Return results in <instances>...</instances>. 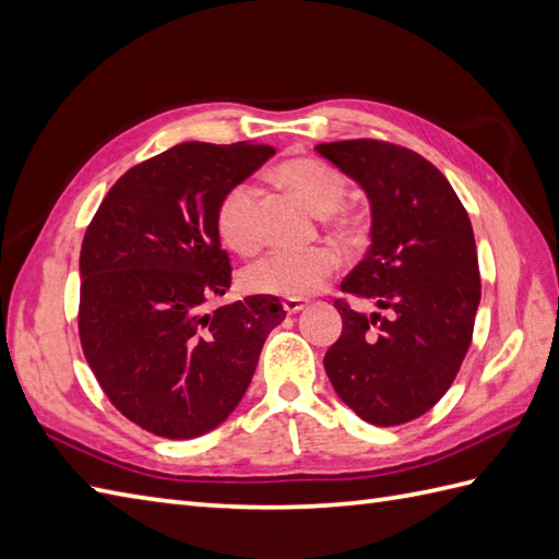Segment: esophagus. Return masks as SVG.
Masks as SVG:
<instances>
[{
	"label": "esophagus",
	"mask_w": 559,
	"mask_h": 559,
	"mask_svg": "<svg viewBox=\"0 0 559 559\" xmlns=\"http://www.w3.org/2000/svg\"><path fill=\"white\" fill-rule=\"evenodd\" d=\"M307 307L305 300H300V297H285L283 300V309L288 311V314H297V311H302Z\"/></svg>",
	"instance_id": "1"
}]
</instances>
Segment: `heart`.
<instances>
[{
    "label": "heart",
    "mask_w": 559,
    "mask_h": 559,
    "mask_svg": "<svg viewBox=\"0 0 559 559\" xmlns=\"http://www.w3.org/2000/svg\"><path fill=\"white\" fill-rule=\"evenodd\" d=\"M276 178L307 202L317 214H329V226L345 240H357L365 230L361 218L347 210H338L347 194V180L338 168L314 159L297 157L276 168ZM259 192L252 183L228 188L214 210L218 240L228 250L250 254L259 245L257 226ZM341 264V254L331 245H317L309 250H274L259 257L242 271V283L250 293L305 297L321 288Z\"/></svg>",
    "instance_id": "heart-1"
}]
</instances>
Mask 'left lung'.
Wrapping results in <instances>:
<instances>
[{"mask_svg":"<svg viewBox=\"0 0 559 559\" xmlns=\"http://www.w3.org/2000/svg\"><path fill=\"white\" fill-rule=\"evenodd\" d=\"M317 152L369 198L371 248L341 290L376 307L365 314L335 300L343 333L323 367L357 417L407 424L448 393L472 345L481 276L469 214L448 178L407 147L341 140Z\"/></svg>","mask_w":559,"mask_h":559,"instance_id":"8db88e82","label":"left lung"}]
</instances>
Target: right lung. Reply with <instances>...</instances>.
<instances>
[{
    "instance_id": "right-lung-1",
    "label": "right lung",
    "mask_w": 559,
    "mask_h": 559,
    "mask_svg": "<svg viewBox=\"0 0 559 559\" xmlns=\"http://www.w3.org/2000/svg\"><path fill=\"white\" fill-rule=\"evenodd\" d=\"M274 152L180 142L116 180L85 230V359L111 405L154 436L188 440L226 421L285 319L274 295L206 307L230 288L216 204Z\"/></svg>"
}]
</instances>
